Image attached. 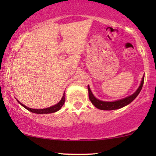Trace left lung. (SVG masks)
<instances>
[{
	"label": "left lung",
	"instance_id": "8db88e82",
	"mask_svg": "<svg viewBox=\"0 0 156 156\" xmlns=\"http://www.w3.org/2000/svg\"><path fill=\"white\" fill-rule=\"evenodd\" d=\"M144 76H143L142 79H141V83L139 85V88L136 89L135 92L133 94H132L131 95L126 97V98H122V99L118 100V101H101V100L98 99L95 97L94 96V94H92V91H91L90 87L88 85V92H89V98L90 100V101L92 102V103L96 108L101 109V110H106V111H111V110H116V109H119L122 108V107L125 106V105L130 104L132 101L135 99L138 96V94H139L141 92V89H142L143 84H144Z\"/></svg>",
	"mask_w": 156,
	"mask_h": 156
}]
</instances>
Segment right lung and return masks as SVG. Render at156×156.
<instances>
[{
	"label": "right lung",
	"instance_id": "right-lung-1",
	"mask_svg": "<svg viewBox=\"0 0 156 156\" xmlns=\"http://www.w3.org/2000/svg\"><path fill=\"white\" fill-rule=\"evenodd\" d=\"M17 102L20 104L22 106L24 107L25 108H26L27 110L30 111V112L32 113H34V114H51V113H54L58 112V110H60L61 108L62 107V105H64V102H65V92H64L63 96H62V98L61 99V101L58 102L57 104H55L53 106L49 107V108H42V109H36V108H28V107L26 106L21 103L20 102L17 101Z\"/></svg>",
	"mask_w": 156,
	"mask_h": 156
}]
</instances>
